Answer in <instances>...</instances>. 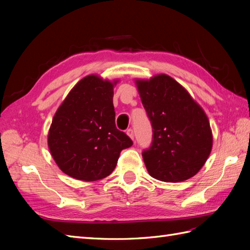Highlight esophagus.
I'll list each match as a JSON object with an SVG mask.
<instances>
[{
  "label": "esophagus",
  "instance_id": "1",
  "mask_svg": "<svg viewBox=\"0 0 250 250\" xmlns=\"http://www.w3.org/2000/svg\"><path fill=\"white\" fill-rule=\"evenodd\" d=\"M126 134H128L132 140H134V131H133V129H128L126 130Z\"/></svg>",
  "mask_w": 250,
  "mask_h": 250
}]
</instances>
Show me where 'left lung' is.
<instances>
[{"instance_id": "1", "label": "left lung", "mask_w": 250, "mask_h": 250, "mask_svg": "<svg viewBox=\"0 0 250 250\" xmlns=\"http://www.w3.org/2000/svg\"><path fill=\"white\" fill-rule=\"evenodd\" d=\"M136 83L152 126L151 144L142 152L148 173L167 183L194 176L213 146L209 122L203 109L167 75Z\"/></svg>"}]
</instances>
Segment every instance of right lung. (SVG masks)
Instances as JSON below:
<instances>
[{"label": "right lung", "mask_w": 250, "mask_h": 250, "mask_svg": "<svg viewBox=\"0 0 250 250\" xmlns=\"http://www.w3.org/2000/svg\"><path fill=\"white\" fill-rule=\"evenodd\" d=\"M113 83L83 78L52 119L48 146L58 167L79 180L102 179L114 171L122 149L133 145L117 129Z\"/></svg>", "instance_id": "right-lung-1"}]
</instances>
